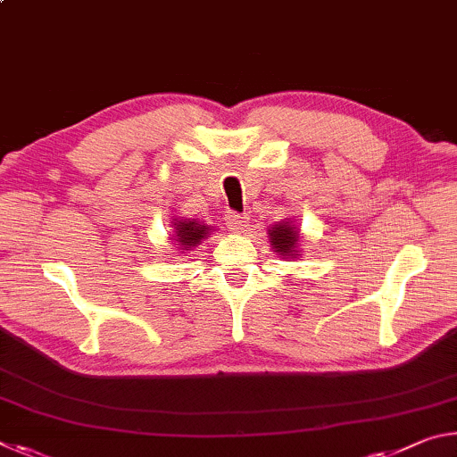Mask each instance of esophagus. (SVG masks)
<instances>
[{
    "label": "esophagus",
    "instance_id": "esophagus-1",
    "mask_svg": "<svg viewBox=\"0 0 457 457\" xmlns=\"http://www.w3.org/2000/svg\"><path fill=\"white\" fill-rule=\"evenodd\" d=\"M247 226H250V218L247 215H239V213H229L228 215V228L236 234H244L247 231Z\"/></svg>",
    "mask_w": 457,
    "mask_h": 457
}]
</instances>
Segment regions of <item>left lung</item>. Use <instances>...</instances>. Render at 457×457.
Segmentation results:
<instances>
[{
  "label": "left lung",
  "mask_w": 457,
  "mask_h": 457,
  "mask_svg": "<svg viewBox=\"0 0 457 457\" xmlns=\"http://www.w3.org/2000/svg\"><path fill=\"white\" fill-rule=\"evenodd\" d=\"M270 244H272L274 252L280 253L284 258H296L298 256V229L292 226L290 220L278 221L274 228L268 229Z\"/></svg>",
  "instance_id": "1"
}]
</instances>
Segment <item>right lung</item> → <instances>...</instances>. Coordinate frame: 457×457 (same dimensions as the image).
Wrapping results in <instances>:
<instances>
[{
	"label": "right lung",
	"instance_id": "right-lung-1",
	"mask_svg": "<svg viewBox=\"0 0 457 457\" xmlns=\"http://www.w3.org/2000/svg\"><path fill=\"white\" fill-rule=\"evenodd\" d=\"M173 239L177 242V245L181 247V250H191V247H195L201 244V239H205L210 236V226H205V223L195 221V220H181V218H175L173 221Z\"/></svg>",
	"mask_w": 457,
	"mask_h": 457
}]
</instances>
